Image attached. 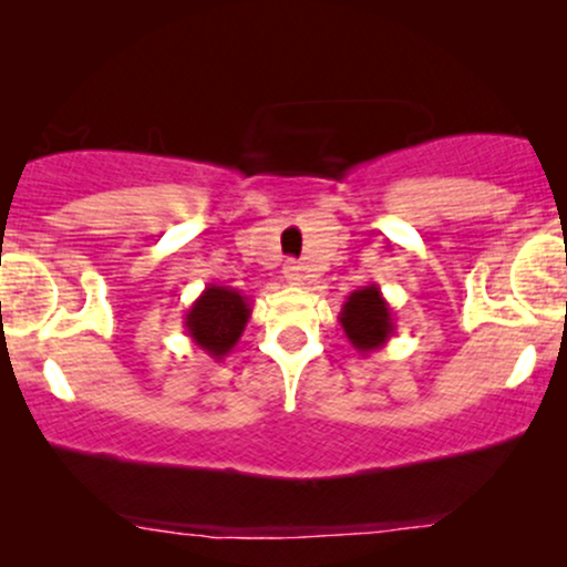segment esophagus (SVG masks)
<instances>
[{
	"label": "esophagus",
	"instance_id": "obj_1",
	"mask_svg": "<svg viewBox=\"0 0 567 567\" xmlns=\"http://www.w3.org/2000/svg\"><path fill=\"white\" fill-rule=\"evenodd\" d=\"M282 275L288 279L290 285H303L306 282V275H303V266H298L296 261H288L282 266Z\"/></svg>",
	"mask_w": 567,
	"mask_h": 567
}]
</instances>
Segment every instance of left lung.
Segmentation results:
<instances>
[{"mask_svg": "<svg viewBox=\"0 0 567 567\" xmlns=\"http://www.w3.org/2000/svg\"><path fill=\"white\" fill-rule=\"evenodd\" d=\"M338 322H341L351 347L360 351L362 357L386 347V341L394 336L396 328L392 306L381 296L379 285H365V288L347 296Z\"/></svg>", "mask_w": 567, "mask_h": 567, "instance_id": "obj_1", "label": "left lung"}]
</instances>
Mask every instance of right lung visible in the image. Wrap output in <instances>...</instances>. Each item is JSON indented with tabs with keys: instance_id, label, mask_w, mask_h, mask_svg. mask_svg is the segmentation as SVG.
<instances>
[{
	"instance_id": "obj_1",
	"label": "right lung",
	"mask_w": 567,
	"mask_h": 567,
	"mask_svg": "<svg viewBox=\"0 0 567 567\" xmlns=\"http://www.w3.org/2000/svg\"><path fill=\"white\" fill-rule=\"evenodd\" d=\"M250 315L252 301L243 292L226 285H207L197 301L188 306L184 328L194 347L220 362L237 347Z\"/></svg>"
}]
</instances>
